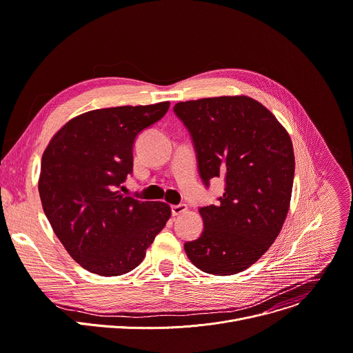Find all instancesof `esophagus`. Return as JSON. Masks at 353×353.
Segmentation results:
<instances>
[{
	"label": "esophagus",
	"mask_w": 353,
	"mask_h": 353,
	"mask_svg": "<svg viewBox=\"0 0 353 353\" xmlns=\"http://www.w3.org/2000/svg\"><path fill=\"white\" fill-rule=\"evenodd\" d=\"M187 211V204L181 203V204H177V205H172V214L173 215H180L183 212Z\"/></svg>",
	"instance_id": "obj_1"
}]
</instances>
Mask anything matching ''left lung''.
Segmentation results:
<instances>
[{
  "mask_svg": "<svg viewBox=\"0 0 353 353\" xmlns=\"http://www.w3.org/2000/svg\"><path fill=\"white\" fill-rule=\"evenodd\" d=\"M173 110L194 142L204 184L225 181L218 203L199 210L204 231L184 250L205 273L243 272L276 241L290 208L296 168L290 135L246 95L177 103Z\"/></svg>",
  "mask_w": 353,
  "mask_h": 353,
  "instance_id": "8db88e82",
  "label": "left lung"
}]
</instances>
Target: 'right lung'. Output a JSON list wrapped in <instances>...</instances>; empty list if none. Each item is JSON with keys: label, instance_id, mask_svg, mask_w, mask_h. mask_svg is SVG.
Wrapping results in <instances>:
<instances>
[{"label": "right lung", "instance_id": "1", "mask_svg": "<svg viewBox=\"0 0 353 353\" xmlns=\"http://www.w3.org/2000/svg\"><path fill=\"white\" fill-rule=\"evenodd\" d=\"M169 107L165 101L84 112L63 125L43 152V211L61 245L91 273L134 270L172 215L166 203L139 201L118 190L132 173L137 137Z\"/></svg>", "mask_w": 353, "mask_h": 353}]
</instances>
